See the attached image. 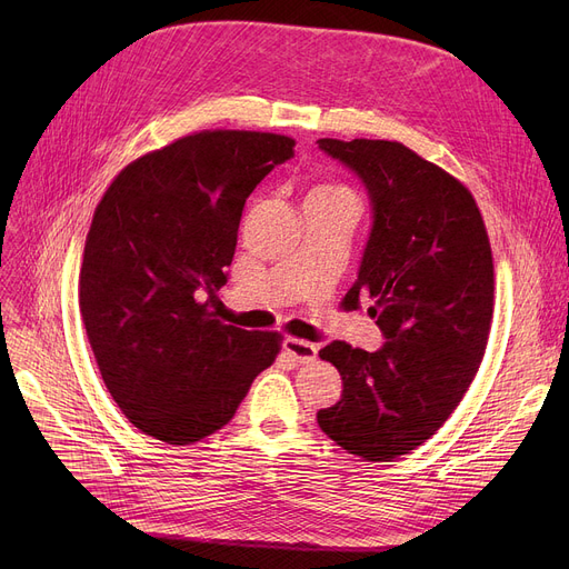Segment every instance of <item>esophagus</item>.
<instances>
[{"mask_svg":"<svg viewBox=\"0 0 569 569\" xmlns=\"http://www.w3.org/2000/svg\"><path fill=\"white\" fill-rule=\"evenodd\" d=\"M283 350H286L288 357H292V360L300 362V365L316 360V355H318V348L313 343L302 341V339H292V337H288L283 341Z\"/></svg>","mask_w":569,"mask_h":569,"instance_id":"1","label":"esophagus"}]
</instances>
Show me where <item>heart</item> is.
Returning a JSON list of instances; mask_svg holds the SVG:
<instances>
[{"instance_id": "1", "label": "heart", "mask_w": 569, "mask_h": 569, "mask_svg": "<svg viewBox=\"0 0 569 569\" xmlns=\"http://www.w3.org/2000/svg\"><path fill=\"white\" fill-rule=\"evenodd\" d=\"M316 191H322V193H346V196H350V191L343 189V187H320V189H316Z\"/></svg>"}]
</instances>
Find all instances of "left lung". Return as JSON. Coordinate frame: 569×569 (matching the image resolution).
Listing matches in <instances>:
<instances>
[{
    "label": "left lung",
    "mask_w": 569,
    "mask_h": 569,
    "mask_svg": "<svg viewBox=\"0 0 569 569\" xmlns=\"http://www.w3.org/2000/svg\"><path fill=\"white\" fill-rule=\"evenodd\" d=\"M362 179L371 232L346 302L373 300L387 339L376 352L332 341L320 357L343 380L318 425L350 455L392 461L429 440L480 369L493 316V258L470 191L390 140L320 138Z\"/></svg>",
    "instance_id": "8db88e82"
}]
</instances>
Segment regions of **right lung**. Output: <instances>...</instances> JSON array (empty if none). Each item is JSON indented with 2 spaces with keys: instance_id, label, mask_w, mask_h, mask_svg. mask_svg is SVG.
<instances>
[{
  "instance_id": "add662e5",
  "label": "right lung",
  "mask_w": 569,
  "mask_h": 569,
  "mask_svg": "<svg viewBox=\"0 0 569 569\" xmlns=\"http://www.w3.org/2000/svg\"><path fill=\"white\" fill-rule=\"evenodd\" d=\"M295 140L200 131L119 172L87 232L80 313L101 378L127 420L168 445L226 427L277 332L217 318V290L251 191L292 157Z\"/></svg>"
}]
</instances>
